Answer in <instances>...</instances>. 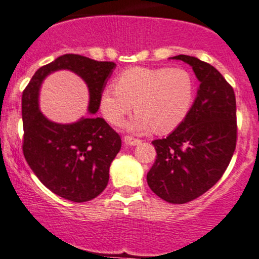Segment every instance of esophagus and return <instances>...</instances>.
Here are the masks:
<instances>
[{
    "mask_svg": "<svg viewBox=\"0 0 259 259\" xmlns=\"http://www.w3.org/2000/svg\"><path fill=\"white\" fill-rule=\"evenodd\" d=\"M124 143L127 145V146H136V145H139L141 143L139 139H134L132 138V136H124Z\"/></svg>",
    "mask_w": 259,
    "mask_h": 259,
    "instance_id": "esophagus-1",
    "label": "esophagus"
}]
</instances>
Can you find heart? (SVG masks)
Returning <instances> with one entry per match:
<instances>
[{
	"label": "heart",
	"mask_w": 259,
	"mask_h": 259,
	"mask_svg": "<svg viewBox=\"0 0 259 259\" xmlns=\"http://www.w3.org/2000/svg\"><path fill=\"white\" fill-rule=\"evenodd\" d=\"M193 99L194 82L187 70L132 67L118 76L115 84L102 91L99 109L108 123L119 125L134 103L135 115L125 124L127 132L167 133L184 120Z\"/></svg>",
	"instance_id": "b5f03b06"
}]
</instances>
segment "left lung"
Returning <instances> with one entry per match:
<instances>
[{
	"instance_id": "left-lung-1",
	"label": "left lung",
	"mask_w": 259,
	"mask_h": 259,
	"mask_svg": "<svg viewBox=\"0 0 259 259\" xmlns=\"http://www.w3.org/2000/svg\"><path fill=\"white\" fill-rule=\"evenodd\" d=\"M171 59L192 66L200 82L184 120L167 138L153 140L156 161L147 184L156 195L184 204L209 190L226 171L236 147V98L214 66L194 56Z\"/></svg>"
}]
</instances>
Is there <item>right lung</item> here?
<instances>
[{"label": "right lung", "mask_w": 259, "mask_h": 259, "mask_svg": "<svg viewBox=\"0 0 259 259\" xmlns=\"http://www.w3.org/2000/svg\"><path fill=\"white\" fill-rule=\"evenodd\" d=\"M115 66L114 62L66 54L36 71L22 96L25 160L48 189L75 203L92 200L106 189L110 163L120 151V136L95 115L70 124L51 121L39 108L41 83L56 71H72L87 84V110L96 114L102 91Z\"/></svg>", "instance_id": "obj_1"}]
</instances>
